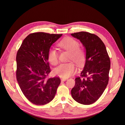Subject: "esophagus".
<instances>
[{"label": "esophagus", "instance_id": "obj_1", "mask_svg": "<svg viewBox=\"0 0 125 125\" xmlns=\"http://www.w3.org/2000/svg\"><path fill=\"white\" fill-rule=\"evenodd\" d=\"M67 80V78H62L61 79V81H66Z\"/></svg>", "mask_w": 125, "mask_h": 125}]
</instances>
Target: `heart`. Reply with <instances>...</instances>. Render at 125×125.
Returning <instances> with one entry per match:
<instances>
[{"label":"heart","instance_id":"b5f03b06","mask_svg":"<svg viewBox=\"0 0 125 125\" xmlns=\"http://www.w3.org/2000/svg\"><path fill=\"white\" fill-rule=\"evenodd\" d=\"M58 46L68 52H70L69 59L73 60L77 65L81 67L84 64L86 55L84 52L79 48V44L75 40L67 37L62 40L58 44ZM48 59L50 63L56 65L58 62V55L54 48H50L48 52ZM76 71V67L73 62L61 63L54 70L56 75L63 78H67L74 74Z\"/></svg>","mask_w":125,"mask_h":125}]
</instances>
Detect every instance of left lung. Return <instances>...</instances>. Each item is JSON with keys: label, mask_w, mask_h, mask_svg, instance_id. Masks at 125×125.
<instances>
[{"label": "left lung", "mask_w": 125, "mask_h": 125, "mask_svg": "<svg viewBox=\"0 0 125 125\" xmlns=\"http://www.w3.org/2000/svg\"><path fill=\"white\" fill-rule=\"evenodd\" d=\"M71 35L80 40L85 48L86 55L81 77L75 79L71 95L79 103L90 105L99 99L106 88L110 59L104 43L96 35L80 32Z\"/></svg>", "instance_id": "obj_1"}]
</instances>
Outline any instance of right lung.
Returning <instances> with one entry per match:
<instances>
[{
  "instance_id": "add662e5",
  "label": "right lung",
  "mask_w": 125,
  "mask_h": 125,
  "mask_svg": "<svg viewBox=\"0 0 125 125\" xmlns=\"http://www.w3.org/2000/svg\"><path fill=\"white\" fill-rule=\"evenodd\" d=\"M62 35L44 32L30 34L17 52V81L26 99L35 105H45L52 101L60 83L58 77L46 79V76L51 72L48 51Z\"/></svg>"
}]
</instances>
